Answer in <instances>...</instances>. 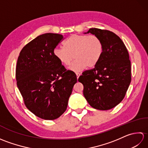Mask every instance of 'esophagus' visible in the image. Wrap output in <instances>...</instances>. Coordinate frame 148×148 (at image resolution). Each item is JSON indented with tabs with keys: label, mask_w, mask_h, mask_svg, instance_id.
I'll return each instance as SVG.
<instances>
[{
	"label": "esophagus",
	"mask_w": 148,
	"mask_h": 148,
	"mask_svg": "<svg viewBox=\"0 0 148 148\" xmlns=\"http://www.w3.org/2000/svg\"><path fill=\"white\" fill-rule=\"evenodd\" d=\"M76 76H77V79H78V78H79V77L80 76L81 74H79V73H76Z\"/></svg>",
	"instance_id": "obj_1"
}]
</instances>
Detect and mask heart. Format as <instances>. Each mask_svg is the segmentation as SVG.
I'll return each mask as SVG.
<instances>
[{
  "label": "heart",
  "mask_w": 148,
  "mask_h": 148,
  "mask_svg": "<svg viewBox=\"0 0 148 148\" xmlns=\"http://www.w3.org/2000/svg\"><path fill=\"white\" fill-rule=\"evenodd\" d=\"M103 51V43L95 35L73 34L64 43V47H56L53 51L56 59L64 66H69L72 60L76 59L69 67L74 72L83 71L87 67H93L98 64Z\"/></svg>",
  "instance_id": "b5f03b06"
}]
</instances>
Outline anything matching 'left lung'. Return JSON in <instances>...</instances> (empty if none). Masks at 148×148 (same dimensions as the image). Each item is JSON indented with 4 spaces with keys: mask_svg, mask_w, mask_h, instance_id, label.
<instances>
[{
    "mask_svg": "<svg viewBox=\"0 0 148 148\" xmlns=\"http://www.w3.org/2000/svg\"><path fill=\"white\" fill-rule=\"evenodd\" d=\"M98 36L103 51L93 69L84 72L78 81L83 84V95L96 109L109 110L120 103L131 82V64L126 46L111 31L96 28L84 34Z\"/></svg>",
    "mask_w": 148,
    "mask_h": 148,
    "instance_id": "8db88e82",
    "label": "left lung"
}]
</instances>
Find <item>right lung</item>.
I'll use <instances>...</instances> for the list:
<instances>
[{"mask_svg": "<svg viewBox=\"0 0 148 148\" xmlns=\"http://www.w3.org/2000/svg\"><path fill=\"white\" fill-rule=\"evenodd\" d=\"M64 39L61 34L46 33L23 47L18 56L16 78L27 109L48 120L59 118L67 109L76 74L66 69L53 51Z\"/></svg>", "mask_w": 148, "mask_h": 148, "instance_id": "1", "label": "right lung"}]
</instances>
